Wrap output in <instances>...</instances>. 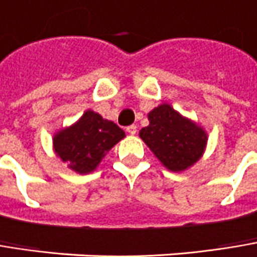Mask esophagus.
<instances>
[{"mask_svg":"<svg viewBox=\"0 0 257 257\" xmlns=\"http://www.w3.org/2000/svg\"><path fill=\"white\" fill-rule=\"evenodd\" d=\"M125 130H127V133H128V135H132V136H133V135H136V133H138V125L132 124V125H128Z\"/></svg>","mask_w":257,"mask_h":257,"instance_id":"34e87169","label":"esophagus"}]
</instances>
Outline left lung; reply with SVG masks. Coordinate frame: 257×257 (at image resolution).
I'll return each mask as SVG.
<instances>
[{
    "label": "left lung",
    "instance_id": "1",
    "mask_svg": "<svg viewBox=\"0 0 257 257\" xmlns=\"http://www.w3.org/2000/svg\"><path fill=\"white\" fill-rule=\"evenodd\" d=\"M149 125L140 138L170 171H184L202 156L208 136L203 128L181 117L168 103L149 112Z\"/></svg>",
    "mask_w": 257,
    "mask_h": 257
}]
</instances>
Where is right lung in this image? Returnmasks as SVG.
<instances>
[{
	"instance_id": "1",
	"label": "right lung",
	"mask_w": 257,
	"mask_h": 257,
	"mask_svg": "<svg viewBox=\"0 0 257 257\" xmlns=\"http://www.w3.org/2000/svg\"><path fill=\"white\" fill-rule=\"evenodd\" d=\"M124 136L125 133L115 122L103 119L89 109L76 124L55 135L54 151L64 162H68V168L79 174H87Z\"/></svg>"
}]
</instances>
